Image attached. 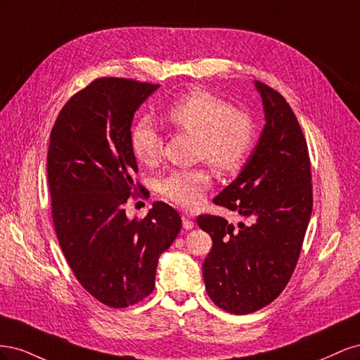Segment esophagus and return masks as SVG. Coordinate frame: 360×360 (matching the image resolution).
I'll return each instance as SVG.
<instances>
[{
	"label": "esophagus",
	"instance_id": "34e87169",
	"mask_svg": "<svg viewBox=\"0 0 360 360\" xmlns=\"http://www.w3.org/2000/svg\"><path fill=\"white\" fill-rule=\"evenodd\" d=\"M181 219H183V228H184V230H192L195 224L191 219V214L189 213H183L181 214Z\"/></svg>",
	"mask_w": 360,
	"mask_h": 360
}]
</instances>
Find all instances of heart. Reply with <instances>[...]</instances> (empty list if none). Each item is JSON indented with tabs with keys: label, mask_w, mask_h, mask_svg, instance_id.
<instances>
[{
	"label": "heart",
	"mask_w": 360,
	"mask_h": 360,
	"mask_svg": "<svg viewBox=\"0 0 360 360\" xmlns=\"http://www.w3.org/2000/svg\"><path fill=\"white\" fill-rule=\"evenodd\" d=\"M167 120L181 132L197 136V156L221 172L237 171L254 148L255 129L249 114L202 89L172 102ZM130 148L141 163L151 165L158 160L162 136L150 117L138 118L130 129ZM210 184L212 176L205 168L176 169L160 180L159 192L174 204L193 207Z\"/></svg>",
	"instance_id": "b5f03b06"
}]
</instances>
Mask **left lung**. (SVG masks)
Masks as SVG:
<instances>
[{"mask_svg": "<svg viewBox=\"0 0 360 360\" xmlns=\"http://www.w3.org/2000/svg\"><path fill=\"white\" fill-rule=\"evenodd\" d=\"M266 124L237 179L213 200L245 217L237 226L201 214L213 246L202 264L209 297L243 315L274 302L296 269L312 212L311 162L296 115L281 93L255 81Z\"/></svg>", "mask_w": 360, "mask_h": 360, "instance_id": "8db88e82", "label": "left lung"}]
</instances>
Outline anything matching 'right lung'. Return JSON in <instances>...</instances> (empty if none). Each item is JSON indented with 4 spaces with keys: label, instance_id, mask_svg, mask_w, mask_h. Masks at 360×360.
<instances>
[{
    "label": "right lung",
    "instance_id": "1",
    "mask_svg": "<svg viewBox=\"0 0 360 360\" xmlns=\"http://www.w3.org/2000/svg\"><path fill=\"white\" fill-rule=\"evenodd\" d=\"M158 89L96 79L70 97L51 132L46 171L58 243L79 284L111 308L153 291L159 257L181 228L180 214L162 201L144 219H129L124 210L141 191L130 148L134 114Z\"/></svg>",
    "mask_w": 360,
    "mask_h": 360
}]
</instances>
